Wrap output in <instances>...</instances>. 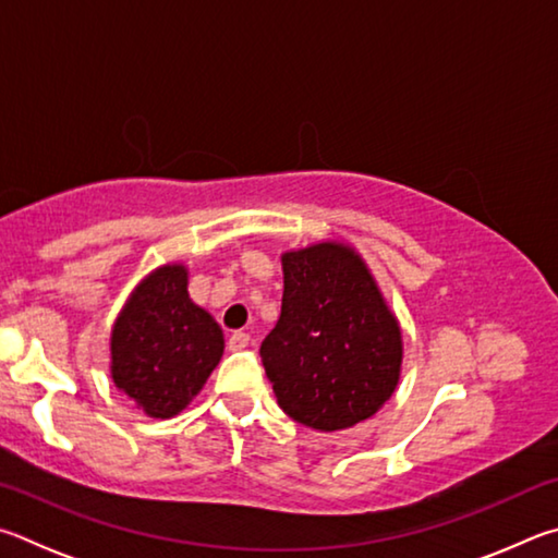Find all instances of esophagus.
<instances>
[{"instance_id":"esophagus-1","label":"esophagus","mask_w":558,"mask_h":558,"mask_svg":"<svg viewBox=\"0 0 558 558\" xmlns=\"http://www.w3.org/2000/svg\"><path fill=\"white\" fill-rule=\"evenodd\" d=\"M247 345H250V336L244 333V330H234V333L228 338V348L232 350V353L234 350H244Z\"/></svg>"}]
</instances>
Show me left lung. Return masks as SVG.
Instances as JSON below:
<instances>
[{
  "mask_svg": "<svg viewBox=\"0 0 558 558\" xmlns=\"http://www.w3.org/2000/svg\"><path fill=\"white\" fill-rule=\"evenodd\" d=\"M281 267V316L259 348L279 407L318 432L365 422L402 373V330L373 274L340 242L284 252Z\"/></svg>",
  "mask_w": 558,
  "mask_h": 558,
  "instance_id": "left-lung-1",
  "label": "left lung"
}]
</instances>
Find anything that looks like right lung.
Returning a JSON list of instances; mask_svg holds the SVG:
<instances>
[{
  "instance_id": "add662e5",
  "label": "right lung",
  "mask_w": 558,
  "mask_h": 558,
  "mask_svg": "<svg viewBox=\"0 0 558 558\" xmlns=\"http://www.w3.org/2000/svg\"><path fill=\"white\" fill-rule=\"evenodd\" d=\"M222 348L220 326L189 296V269L166 264L132 291L114 320L112 379L144 414L169 418L201 392Z\"/></svg>"
}]
</instances>
